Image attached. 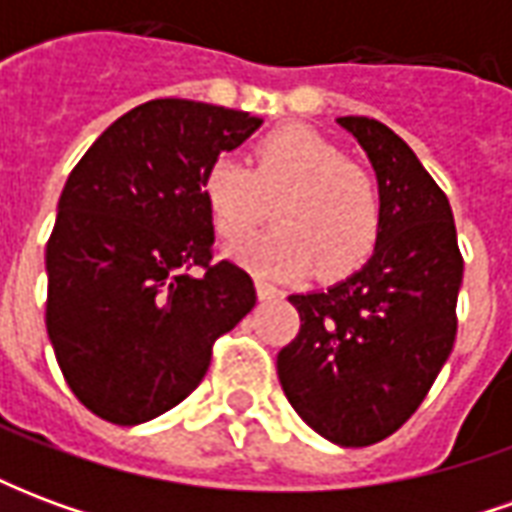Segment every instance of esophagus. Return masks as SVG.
<instances>
[{
    "mask_svg": "<svg viewBox=\"0 0 512 512\" xmlns=\"http://www.w3.org/2000/svg\"><path fill=\"white\" fill-rule=\"evenodd\" d=\"M255 290H257V299L260 301H271V299H279V296H282V293H279L274 285H268V282H263V279H257Z\"/></svg>",
    "mask_w": 512,
    "mask_h": 512,
    "instance_id": "obj_1",
    "label": "esophagus"
}]
</instances>
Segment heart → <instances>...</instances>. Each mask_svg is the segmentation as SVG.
Masks as SVG:
<instances>
[{"label":"heart","mask_w":512,"mask_h":512,"mask_svg":"<svg viewBox=\"0 0 512 512\" xmlns=\"http://www.w3.org/2000/svg\"><path fill=\"white\" fill-rule=\"evenodd\" d=\"M213 230L238 241L274 200L266 233L235 246L230 255L266 279L318 274L340 279L373 255L381 233V200L365 169L343 150L304 126H285L257 139L249 169L216 158L200 183Z\"/></svg>","instance_id":"1"}]
</instances>
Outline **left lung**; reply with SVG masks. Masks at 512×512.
I'll list each match as a JSON object with an SVG mask.
<instances>
[{
	"mask_svg": "<svg viewBox=\"0 0 512 512\" xmlns=\"http://www.w3.org/2000/svg\"><path fill=\"white\" fill-rule=\"evenodd\" d=\"M378 180L381 233L356 274L293 293L301 329L277 356L290 406L323 439L367 447L425 400L455 343L463 260L444 191L400 136L370 117H337Z\"/></svg>",
	"mask_w": 512,
	"mask_h": 512,
	"instance_id": "1",
	"label": "left lung"
}]
</instances>
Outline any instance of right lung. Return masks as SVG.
<instances>
[{
  "label": "right lung",
  "mask_w": 512,
  "mask_h": 512,
  "mask_svg": "<svg viewBox=\"0 0 512 512\" xmlns=\"http://www.w3.org/2000/svg\"><path fill=\"white\" fill-rule=\"evenodd\" d=\"M260 126L158 98L117 117L73 167L46 246V329L71 392L106 422L178 406L208 373L213 340L255 307L244 268L211 260L200 183Z\"/></svg>",
  "instance_id": "1"
}]
</instances>
